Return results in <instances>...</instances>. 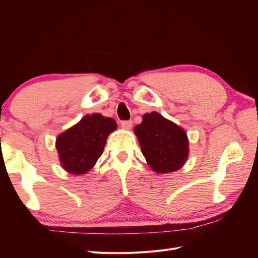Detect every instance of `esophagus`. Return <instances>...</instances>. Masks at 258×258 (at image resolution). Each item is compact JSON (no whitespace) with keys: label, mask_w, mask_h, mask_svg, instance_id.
I'll return each instance as SVG.
<instances>
[{"label":"esophagus","mask_w":258,"mask_h":258,"mask_svg":"<svg viewBox=\"0 0 258 258\" xmlns=\"http://www.w3.org/2000/svg\"><path fill=\"white\" fill-rule=\"evenodd\" d=\"M132 120H122L121 122H120V126H121V128H123V129H127V130H129V129H131L132 128Z\"/></svg>","instance_id":"esophagus-1"}]
</instances>
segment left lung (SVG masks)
<instances>
[{
    "instance_id": "obj_1",
    "label": "left lung",
    "mask_w": 258,
    "mask_h": 258,
    "mask_svg": "<svg viewBox=\"0 0 258 258\" xmlns=\"http://www.w3.org/2000/svg\"><path fill=\"white\" fill-rule=\"evenodd\" d=\"M142 154L157 173H168L182 168L188 156V140L185 131L156 112L146 113L137 124Z\"/></svg>"
}]
</instances>
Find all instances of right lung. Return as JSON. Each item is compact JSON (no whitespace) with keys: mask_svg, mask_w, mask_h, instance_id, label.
Segmentation results:
<instances>
[{"mask_svg":"<svg viewBox=\"0 0 258 258\" xmlns=\"http://www.w3.org/2000/svg\"><path fill=\"white\" fill-rule=\"evenodd\" d=\"M116 127L110 117L98 113L85 116L57 138L56 147L62 167L77 175L88 172L102 155L107 136Z\"/></svg>","mask_w":258,"mask_h":258,"instance_id":"1","label":"right lung"}]
</instances>
